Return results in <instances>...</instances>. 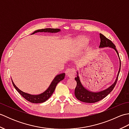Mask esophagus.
Wrapping results in <instances>:
<instances>
[{"label":"esophagus","instance_id":"obj_1","mask_svg":"<svg viewBox=\"0 0 129 129\" xmlns=\"http://www.w3.org/2000/svg\"><path fill=\"white\" fill-rule=\"evenodd\" d=\"M65 74L69 78H73L76 75L75 70L72 68H68L65 70Z\"/></svg>","mask_w":129,"mask_h":129}]
</instances>
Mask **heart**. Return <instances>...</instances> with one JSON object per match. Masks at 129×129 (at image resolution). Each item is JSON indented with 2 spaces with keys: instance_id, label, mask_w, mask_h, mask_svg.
Returning <instances> with one entry per match:
<instances>
[{
  "instance_id": "obj_1",
  "label": "heart",
  "mask_w": 129,
  "mask_h": 129,
  "mask_svg": "<svg viewBox=\"0 0 129 129\" xmlns=\"http://www.w3.org/2000/svg\"><path fill=\"white\" fill-rule=\"evenodd\" d=\"M87 40L85 38H79L76 41V44L79 48H84L87 44Z\"/></svg>"
}]
</instances>
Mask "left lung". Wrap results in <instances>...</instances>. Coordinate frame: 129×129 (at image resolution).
Returning a JSON list of instances; mask_svg holds the SVG:
<instances>
[{"mask_svg": "<svg viewBox=\"0 0 129 129\" xmlns=\"http://www.w3.org/2000/svg\"><path fill=\"white\" fill-rule=\"evenodd\" d=\"M100 43L99 45L100 48H105V47H110L111 48L114 49L117 55L119 56V58L120 60V68L118 73H117V77L115 81L108 88L106 89L105 90H104L103 91H100L99 92H92L91 91H89L83 85L81 84V81L80 80V77L79 76V73L77 72V76L75 78V80L77 83V85L75 89V97L77 98V99L80 100L81 101H83L84 103H94L98 101L102 100L103 99L105 98L107 95H109V93H110L115 86L116 82L118 79L119 74L120 71V67H121V61H120V59L119 57V55L118 53V51H117L116 49V46L114 44V43L111 42L110 40L108 39V38H106L104 35L102 34H100Z\"/></svg>", "mask_w": 129, "mask_h": 129, "instance_id": "1", "label": "left lung"}]
</instances>
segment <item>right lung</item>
<instances>
[{
    "mask_svg": "<svg viewBox=\"0 0 129 129\" xmlns=\"http://www.w3.org/2000/svg\"><path fill=\"white\" fill-rule=\"evenodd\" d=\"M60 31V29H52V28H46V29H39L37 30H35L34 32L33 33L31 34H34L36 33L39 32H45V33H57ZM65 73H61L60 74L57 75L54 78L53 80L51 81L50 85L48 87V88L46 89L45 91L41 93L40 94L38 95H31L28 94L25 92H23L18 89L17 87L16 86L14 83L12 79V83L15 89L17 90V91L26 100L32 103H42L43 102H45V101L47 100L48 99L50 98L51 95L53 94L55 89L57 83H59L60 81L62 80L65 78Z\"/></svg>",
    "mask_w": 129,
    "mask_h": 129,
    "instance_id": "right-lung-1",
    "label": "right lung"
}]
</instances>
